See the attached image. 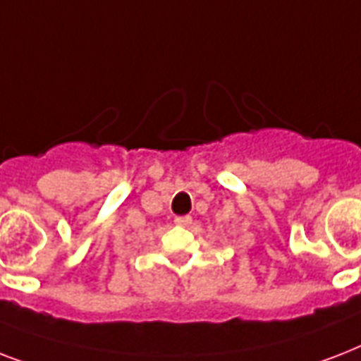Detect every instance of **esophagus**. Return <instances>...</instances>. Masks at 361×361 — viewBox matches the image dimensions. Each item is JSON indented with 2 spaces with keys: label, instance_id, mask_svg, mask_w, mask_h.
<instances>
[{
  "label": "esophagus",
  "instance_id": "1",
  "mask_svg": "<svg viewBox=\"0 0 361 361\" xmlns=\"http://www.w3.org/2000/svg\"><path fill=\"white\" fill-rule=\"evenodd\" d=\"M174 223L178 226H189L192 223V219H191V217H189V215H183V217H176Z\"/></svg>",
  "mask_w": 361,
  "mask_h": 361
}]
</instances>
